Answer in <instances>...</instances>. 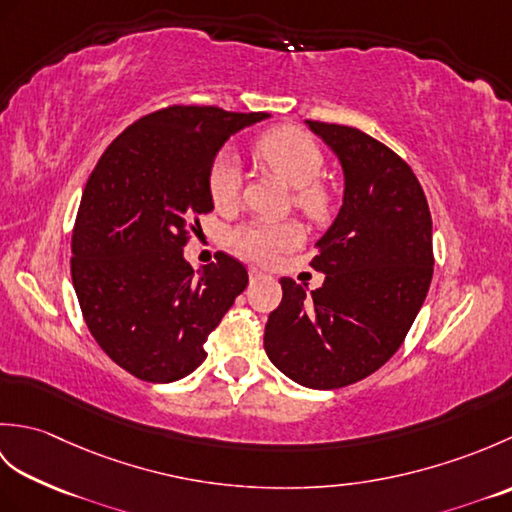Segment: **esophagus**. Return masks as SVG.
Here are the masks:
<instances>
[{
  "instance_id": "34e87169",
  "label": "esophagus",
  "mask_w": 512,
  "mask_h": 512,
  "mask_svg": "<svg viewBox=\"0 0 512 512\" xmlns=\"http://www.w3.org/2000/svg\"><path fill=\"white\" fill-rule=\"evenodd\" d=\"M262 277H264V275L259 273V270H255V268L248 270V279H250V281H257V279H262Z\"/></svg>"
}]
</instances>
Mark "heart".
<instances>
[{"label": "heart", "mask_w": 512, "mask_h": 512, "mask_svg": "<svg viewBox=\"0 0 512 512\" xmlns=\"http://www.w3.org/2000/svg\"><path fill=\"white\" fill-rule=\"evenodd\" d=\"M257 156L295 187V204L314 222L328 220L332 213V193L319 182L323 154L314 138L299 127L281 125L268 129L257 138ZM242 165L231 149H222L209 169V193L217 209H231L242 193ZM301 224L286 222H253L233 233L235 248L250 262L270 264L281 253L303 244Z\"/></svg>", "instance_id": "1"}]
</instances>
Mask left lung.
Returning a JSON list of instances; mask_svg holds the SVG:
<instances>
[{
	"label": "left lung",
	"instance_id": "left-lung-1",
	"mask_svg": "<svg viewBox=\"0 0 512 512\" xmlns=\"http://www.w3.org/2000/svg\"><path fill=\"white\" fill-rule=\"evenodd\" d=\"M339 156L343 206L310 266L325 275L308 292L281 277L264 350L295 383L339 389L374 374L422 308L433 275L431 213L416 173L356 127L306 121Z\"/></svg>",
	"mask_w": 512,
	"mask_h": 512
}]
</instances>
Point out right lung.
Wrapping results in <instances>:
<instances>
[{
	"label": "right lung",
	"mask_w": 512,
	"mask_h": 512,
	"mask_svg": "<svg viewBox=\"0 0 512 512\" xmlns=\"http://www.w3.org/2000/svg\"><path fill=\"white\" fill-rule=\"evenodd\" d=\"M268 118L169 105L129 125L85 184L72 231V284L94 341L147 383L198 367L209 334L248 284L226 253L193 273L182 248L213 211L209 169L228 136Z\"/></svg>",
	"instance_id": "1"
}]
</instances>
